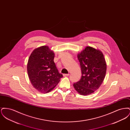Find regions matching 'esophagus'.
<instances>
[{
	"label": "esophagus",
	"instance_id": "esophagus-1",
	"mask_svg": "<svg viewBox=\"0 0 130 130\" xmlns=\"http://www.w3.org/2000/svg\"><path fill=\"white\" fill-rule=\"evenodd\" d=\"M69 75V74H63V76L64 77H67Z\"/></svg>",
	"mask_w": 130,
	"mask_h": 130
}]
</instances>
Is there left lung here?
Here are the masks:
<instances>
[{
  "label": "left lung",
  "mask_w": 130,
  "mask_h": 130,
  "mask_svg": "<svg viewBox=\"0 0 130 130\" xmlns=\"http://www.w3.org/2000/svg\"><path fill=\"white\" fill-rule=\"evenodd\" d=\"M82 76L73 84L75 90L81 95H87L96 91L104 79L107 64L102 52L87 46L77 54Z\"/></svg>",
  "instance_id": "obj_1"
}]
</instances>
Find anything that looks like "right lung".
I'll return each instance as SVG.
<instances>
[{
	"instance_id": "1",
	"label": "right lung",
	"mask_w": 130,
	"mask_h": 130,
	"mask_svg": "<svg viewBox=\"0 0 130 130\" xmlns=\"http://www.w3.org/2000/svg\"><path fill=\"white\" fill-rule=\"evenodd\" d=\"M55 54L48 46L34 50L27 63V72L33 87L41 93L54 89L63 75L59 73L54 61Z\"/></svg>"
}]
</instances>
